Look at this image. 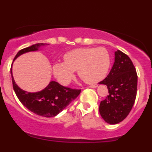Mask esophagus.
<instances>
[{"label": "esophagus", "mask_w": 152, "mask_h": 152, "mask_svg": "<svg viewBox=\"0 0 152 152\" xmlns=\"http://www.w3.org/2000/svg\"><path fill=\"white\" fill-rule=\"evenodd\" d=\"M97 87V84H93V85H91V86H90L91 88H96Z\"/></svg>", "instance_id": "obj_1"}]
</instances>
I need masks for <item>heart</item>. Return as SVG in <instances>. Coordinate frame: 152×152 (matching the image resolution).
Listing matches in <instances>:
<instances>
[{
	"label": "heart",
	"instance_id": "b5f03b06",
	"mask_svg": "<svg viewBox=\"0 0 152 152\" xmlns=\"http://www.w3.org/2000/svg\"><path fill=\"white\" fill-rule=\"evenodd\" d=\"M110 65V55L104 48H83L65 54L64 62H56L52 71L63 85L69 84L76 71L85 82L95 84L104 79Z\"/></svg>",
	"mask_w": 152,
	"mask_h": 152
}]
</instances>
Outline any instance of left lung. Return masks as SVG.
I'll use <instances>...</instances> for the list:
<instances>
[{"label": "left lung", "mask_w": 152, "mask_h": 152, "mask_svg": "<svg viewBox=\"0 0 152 152\" xmlns=\"http://www.w3.org/2000/svg\"><path fill=\"white\" fill-rule=\"evenodd\" d=\"M114 63L100 84L107 86L109 95L100 102L99 111L105 122L118 124L130 112L137 94L135 68L130 57L120 50L114 53Z\"/></svg>", "instance_id": "left-lung-1"}]
</instances>
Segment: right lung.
I'll use <instances>...</instances> for the list:
<instances>
[{"label":"right lung","instance_id":"1","mask_svg":"<svg viewBox=\"0 0 152 152\" xmlns=\"http://www.w3.org/2000/svg\"><path fill=\"white\" fill-rule=\"evenodd\" d=\"M47 44H36L19 51L14 61L23 54L36 52ZM13 61V62H14ZM13 88L20 101L34 114L44 117H54L65 109L81 92V89H73L63 87L55 81L49 82L46 88L36 92H28L18 87L14 81L11 68Z\"/></svg>","mask_w":152,"mask_h":152}]
</instances>
